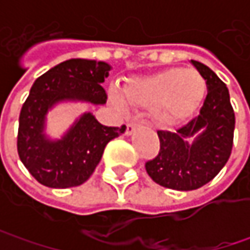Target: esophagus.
Segmentation results:
<instances>
[{"label": "esophagus", "mask_w": 250, "mask_h": 250, "mask_svg": "<svg viewBox=\"0 0 250 250\" xmlns=\"http://www.w3.org/2000/svg\"><path fill=\"white\" fill-rule=\"evenodd\" d=\"M136 126H138L136 122H128V124H126V132H125V133H126L128 136L132 135V133L135 132V129H136Z\"/></svg>", "instance_id": "1"}]
</instances>
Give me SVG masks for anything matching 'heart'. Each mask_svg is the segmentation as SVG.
I'll use <instances>...</instances> for the list:
<instances>
[{
  "mask_svg": "<svg viewBox=\"0 0 250 250\" xmlns=\"http://www.w3.org/2000/svg\"><path fill=\"white\" fill-rule=\"evenodd\" d=\"M206 93L207 83L197 71L169 68L132 78L124 90L111 86L110 101L121 112H128L129 103L151 108L156 124L163 128H174L196 112Z\"/></svg>",
  "mask_w": 250,
  "mask_h": 250,
  "instance_id": "heart-1",
  "label": "heart"
}]
</instances>
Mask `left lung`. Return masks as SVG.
<instances>
[{"label":"left lung","mask_w":250,"mask_h":250,"mask_svg":"<svg viewBox=\"0 0 250 250\" xmlns=\"http://www.w3.org/2000/svg\"><path fill=\"white\" fill-rule=\"evenodd\" d=\"M190 63L207 83L203 107L177 132L159 130V156L146 163L156 184L175 190H193L216 177L229 159L235 129L226 83L205 63L193 60Z\"/></svg>","instance_id":"1"}]
</instances>
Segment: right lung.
Here are the masks:
<instances>
[{"label":"right lung","mask_w":250,"mask_h":250,"mask_svg":"<svg viewBox=\"0 0 250 250\" xmlns=\"http://www.w3.org/2000/svg\"><path fill=\"white\" fill-rule=\"evenodd\" d=\"M111 65L73 58L55 65L36 79L19 115L18 154L29 172L48 188L79 187L94 172L110 140L122 135L121 128L101 125L90 111L81 114L61 138L47 133V115L65 103L107 101L101 83Z\"/></svg>","instance_id":"1"}]
</instances>
